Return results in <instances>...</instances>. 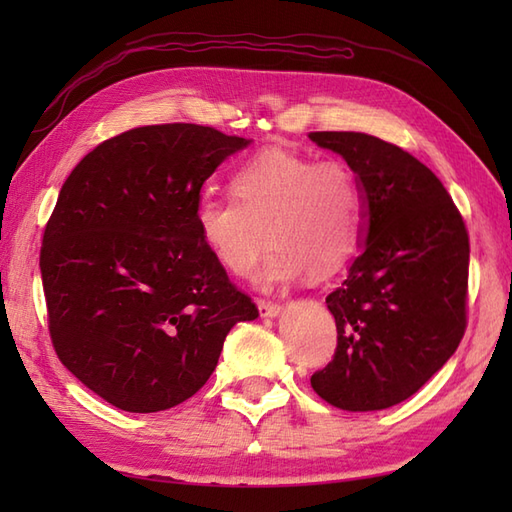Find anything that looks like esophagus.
<instances>
[{
    "instance_id": "obj_1",
    "label": "esophagus",
    "mask_w": 512,
    "mask_h": 512,
    "mask_svg": "<svg viewBox=\"0 0 512 512\" xmlns=\"http://www.w3.org/2000/svg\"><path fill=\"white\" fill-rule=\"evenodd\" d=\"M284 310V306L281 303H275V301H259V312H262V317H277V314Z\"/></svg>"
}]
</instances>
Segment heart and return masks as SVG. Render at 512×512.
Segmentation results:
<instances>
[{
  "label": "heart",
  "instance_id": "1",
  "mask_svg": "<svg viewBox=\"0 0 512 512\" xmlns=\"http://www.w3.org/2000/svg\"><path fill=\"white\" fill-rule=\"evenodd\" d=\"M233 198H204L195 226L226 273L248 277L270 244L262 284L275 288L303 270L323 279L350 262L361 239L363 193L336 160L314 162L286 149L250 158L231 178Z\"/></svg>",
  "mask_w": 512,
  "mask_h": 512
}]
</instances>
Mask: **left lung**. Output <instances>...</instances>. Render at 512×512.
I'll return each mask as SVG.
<instances>
[{
  "label": "left lung",
  "mask_w": 512,
  "mask_h": 512,
  "mask_svg": "<svg viewBox=\"0 0 512 512\" xmlns=\"http://www.w3.org/2000/svg\"><path fill=\"white\" fill-rule=\"evenodd\" d=\"M345 158L367 204L363 253L325 297L336 321L334 358L310 383L343 411L407 400L449 361L466 330L469 231L427 165L358 132H310Z\"/></svg>",
  "instance_id": "1"
}]
</instances>
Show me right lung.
<instances>
[{"label":"right lung","mask_w":512,"mask_h":512,"mask_svg":"<svg viewBox=\"0 0 512 512\" xmlns=\"http://www.w3.org/2000/svg\"><path fill=\"white\" fill-rule=\"evenodd\" d=\"M248 145L213 127H134L63 182L39 255L59 361L110 405H180L217 365L226 334L259 310L195 226L206 178Z\"/></svg>","instance_id":"1"}]
</instances>
